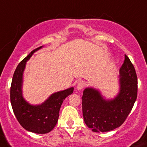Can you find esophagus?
<instances>
[{
  "label": "esophagus",
  "instance_id": "1",
  "mask_svg": "<svg viewBox=\"0 0 147 147\" xmlns=\"http://www.w3.org/2000/svg\"><path fill=\"white\" fill-rule=\"evenodd\" d=\"M85 82L83 81V80H80V81H78V85H77V88L78 90H81L83 89L84 87H85Z\"/></svg>",
  "mask_w": 147,
  "mask_h": 147
}]
</instances>
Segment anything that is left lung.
<instances>
[{
	"instance_id": "obj_1",
	"label": "left lung",
	"mask_w": 147,
	"mask_h": 147,
	"mask_svg": "<svg viewBox=\"0 0 147 147\" xmlns=\"http://www.w3.org/2000/svg\"><path fill=\"white\" fill-rule=\"evenodd\" d=\"M120 90L113 100H105L98 90L86 88L82 96L83 116L93 132H108L122 125L131 111L137 98L138 78L129 58L119 69Z\"/></svg>"
}]
</instances>
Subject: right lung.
Listing matches in <instances>:
<instances>
[{
	"mask_svg": "<svg viewBox=\"0 0 147 147\" xmlns=\"http://www.w3.org/2000/svg\"><path fill=\"white\" fill-rule=\"evenodd\" d=\"M42 46L31 51L18 65L14 72L10 88V100L16 118L26 130L38 134L51 132L57 123L59 111L64 100L72 94L74 88L53 94L41 105H32L25 100L22 94V75L27 61Z\"/></svg>",
	"mask_w": 147,
	"mask_h": 147,
	"instance_id": "add662e5",
	"label": "right lung"
}]
</instances>
